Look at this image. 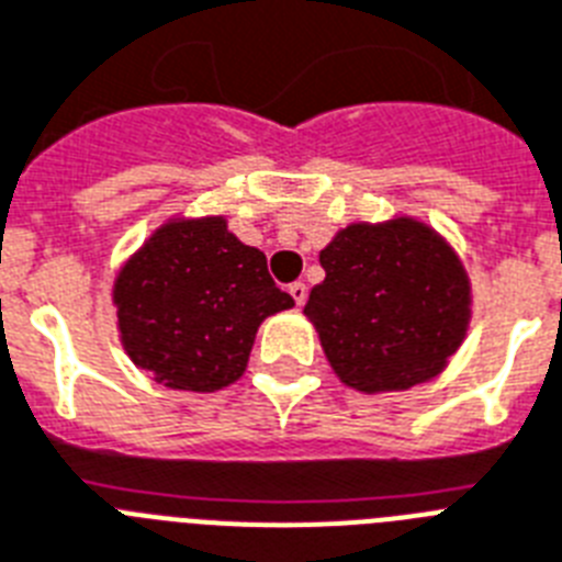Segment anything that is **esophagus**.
Returning a JSON list of instances; mask_svg holds the SVG:
<instances>
[{
  "instance_id": "esophagus-1",
  "label": "esophagus",
  "mask_w": 562,
  "mask_h": 562,
  "mask_svg": "<svg viewBox=\"0 0 562 562\" xmlns=\"http://www.w3.org/2000/svg\"><path fill=\"white\" fill-rule=\"evenodd\" d=\"M286 293L293 295V302L302 307L304 302H307V284H302V281H293V284L286 286Z\"/></svg>"
}]
</instances>
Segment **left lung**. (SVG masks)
Listing matches in <instances>:
<instances>
[{
  "instance_id": "left-lung-1",
  "label": "left lung",
  "mask_w": 562,
  "mask_h": 562,
  "mask_svg": "<svg viewBox=\"0 0 562 562\" xmlns=\"http://www.w3.org/2000/svg\"><path fill=\"white\" fill-rule=\"evenodd\" d=\"M325 281L304 313L327 362L357 392H403L447 366L464 339L470 284L452 249L417 220L353 223L318 255Z\"/></svg>"
}]
</instances>
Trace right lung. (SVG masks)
<instances>
[{
	"mask_svg": "<svg viewBox=\"0 0 562 562\" xmlns=\"http://www.w3.org/2000/svg\"><path fill=\"white\" fill-rule=\"evenodd\" d=\"M112 302L130 359L177 392L235 383L260 322L293 307L267 255L240 244L223 217L165 223L121 267Z\"/></svg>",
	"mask_w": 562,
	"mask_h": 562,
	"instance_id": "add662e5",
	"label": "right lung"
}]
</instances>
